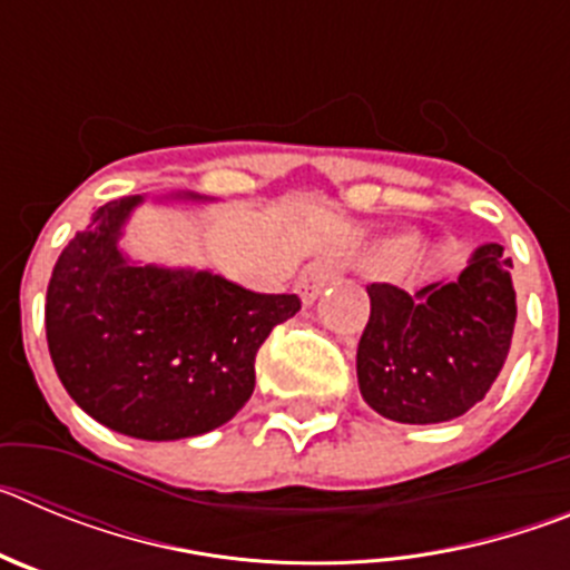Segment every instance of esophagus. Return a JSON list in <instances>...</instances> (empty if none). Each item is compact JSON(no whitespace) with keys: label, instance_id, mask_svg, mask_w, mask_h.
Instances as JSON below:
<instances>
[{"label":"esophagus","instance_id":"obj_1","mask_svg":"<svg viewBox=\"0 0 570 570\" xmlns=\"http://www.w3.org/2000/svg\"><path fill=\"white\" fill-rule=\"evenodd\" d=\"M345 274V259L340 254H322L314 262H308V268L299 276V291L305 302H314L322 294V288H328L331 282H336Z\"/></svg>","mask_w":570,"mask_h":570}]
</instances>
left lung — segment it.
<instances>
[{
    "label": "left lung",
    "mask_w": 570,
    "mask_h": 570,
    "mask_svg": "<svg viewBox=\"0 0 570 570\" xmlns=\"http://www.w3.org/2000/svg\"><path fill=\"white\" fill-rule=\"evenodd\" d=\"M356 376L376 414L407 425L448 422L485 400L511 351L517 291L511 259L491 242L456 282L407 294L371 282Z\"/></svg>",
    "instance_id": "8db88e82"
}]
</instances>
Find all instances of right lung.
<instances>
[{
	"label": "right lung",
	"mask_w": 570,
	"mask_h": 570,
	"mask_svg": "<svg viewBox=\"0 0 570 570\" xmlns=\"http://www.w3.org/2000/svg\"><path fill=\"white\" fill-rule=\"evenodd\" d=\"M139 199L105 203L62 250L45 302L48 347L85 414L136 440H183L250 400L262 342L302 299L125 262L116 236Z\"/></svg>",
	"instance_id": "right-lung-1"
}]
</instances>
